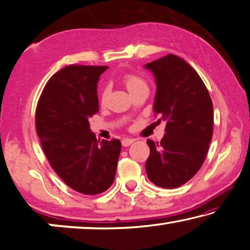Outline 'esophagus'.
<instances>
[{
    "mask_svg": "<svg viewBox=\"0 0 250 250\" xmlns=\"http://www.w3.org/2000/svg\"><path fill=\"white\" fill-rule=\"evenodd\" d=\"M133 142H135V140H133L132 138H125V139H122V146L128 147V146L131 145Z\"/></svg>",
    "mask_w": 250,
    "mask_h": 250,
    "instance_id": "obj_1",
    "label": "esophagus"
}]
</instances>
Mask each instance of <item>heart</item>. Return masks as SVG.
I'll return each instance as SVG.
<instances>
[{"instance_id": "heart-1", "label": "heart", "mask_w": 250, "mask_h": 250, "mask_svg": "<svg viewBox=\"0 0 250 250\" xmlns=\"http://www.w3.org/2000/svg\"><path fill=\"white\" fill-rule=\"evenodd\" d=\"M124 83L130 94L133 93V91L137 89L142 88V87L146 86V83L144 82L142 78H139V77H137L135 75H125L124 77ZM107 95H108V88L105 87V88L102 90V94H101L102 103H105V102H106Z\"/></svg>"}]
</instances>
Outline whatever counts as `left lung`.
Masks as SVG:
<instances>
[{
    "label": "left lung",
    "instance_id": "1",
    "mask_svg": "<svg viewBox=\"0 0 250 250\" xmlns=\"http://www.w3.org/2000/svg\"><path fill=\"white\" fill-rule=\"evenodd\" d=\"M145 68L155 77L154 112L161 115L159 121H167L161 143L147 140V177L159 187L178 188L205 161L213 135V103L198 73L179 56L167 54Z\"/></svg>",
    "mask_w": 250,
    "mask_h": 250
}]
</instances>
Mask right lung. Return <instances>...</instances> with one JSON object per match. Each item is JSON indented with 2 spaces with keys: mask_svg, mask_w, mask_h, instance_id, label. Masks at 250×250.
<instances>
[{
  "mask_svg": "<svg viewBox=\"0 0 250 250\" xmlns=\"http://www.w3.org/2000/svg\"><path fill=\"white\" fill-rule=\"evenodd\" d=\"M106 69L65 66L48 80L36 107V131L52 168L83 195L111 187L121 150L118 139L100 143L88 121L100 110L97 83Z\"/></svg>",
  "mask_w": 250,
  "mask_h": 250,
  "instance_id": "add662e5",
  "label": "right lung"
}]
</instances>
